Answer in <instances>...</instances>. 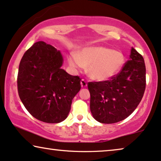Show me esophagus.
<instances>
[{
    "label": "esophagus",
    "instance_id": "obj_1",
    "mask_svg": "<svg viewBox=\"0 0 161 161\" xmlns=\"http://www.w3.org/2000/svg\"><path fill=\"white\" fill-rule=\"evenodd\" d=\"M80 84H81V87L82 88H85L87 86V82L84 80V79H82V80H81Z\"/></svg>",
    "mask_w": 161,
    "mask_h": 161
}]
</instances>
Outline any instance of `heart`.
I'll list each match as a JSON object with an SVG mask.
<instances>
[{"label": "heart", "instance_id": "heart-1", "mask_svg": "<svg viewBox=\"0 0 161 161\" xmlns=\"http://www.w3.org/2000/svg\"><path fill=\"white\" fill-rule=\"evenodd\" d=\"M68 62L75 71L88 67L90 78L97 81H105L119 73L124 67L125 56L119 50L96 46L83 48L78 55L71 53L68 57Z\"/></svg>", "mask_w": 161, "mask_h": 161}]
</instances>
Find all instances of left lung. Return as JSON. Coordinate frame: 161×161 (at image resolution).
<instances>
[{
  "label": "left lung",
  "mask_w": 161,
  "mask_h": 161,
  "mask_svg": "<svg viewBox=\"0 0 161 161\" xmlns=\"http://www.w3.org/2000/svg\"><path fill=\"white\" fill-rule=\"evenodd\" d=\"M146 88V67L143 56L131 48L130 60L109 80L89 82L90 110L103 124H113L129 116L139 104Z\"/></svg>",
  "instance_id": "obj_1"
}]
</instances>
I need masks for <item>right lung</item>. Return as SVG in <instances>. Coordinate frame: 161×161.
Segmentation results:
<instances>
[{
  "instance_id": "1",
  "label": "right lung",
  "mask_w": 161,
  "mask_h": 161,
  "mask_svg": "<svg viewBox=\"0 0 161 161\" xmlns=\"http://www.w3.org/2000/svg\"><path fill=\"white\" fill-rule=\"evenodd\" d=\"M62 64L60 51L42 41L26 50L19 63V97L27 111L42 122L64 120L81 88V78L61 69Z\"/></svg>"
}]
</instances>
